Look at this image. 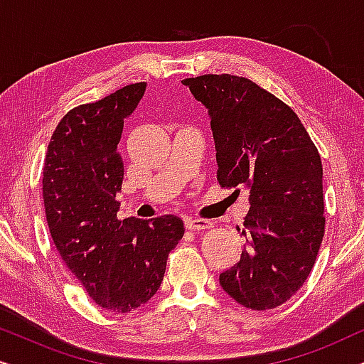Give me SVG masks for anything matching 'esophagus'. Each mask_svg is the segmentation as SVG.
Instances as JSON below:
<instances>
[{"instance_id":"esophagus-1","label":"esophagus","mask_w":364,"mask_h":364,"mask_svg":"<svg viewBox=\"0 0 364 364\" xmlns=\"http://www.w3.org/2000/svg\"><path fill=\"white\" fill-rule=\"evenodd\" d=\"M212 227V222L203 220V218H186V228L188 230H207Z\"/></svg>"}]
</instances>
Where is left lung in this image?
Returning a JSON list of instances; mask_svg holds the SVG:
<instances>
[{"mask_svg": "<svg viewBox=\"0 0 364 364\" xmlns=\"http://www.w3.org/2000/svg\"><path fill=\"white\" fill-rule=\"evenodd\" d=\"M208 111L217 181L250 192L240 260L218 280L250 310H272L300 290L325 233L323 167L291 107L250 79L203 74L182 81Z\"/></svg>", "mask_w": 364, "mask_h": 364, "instance_id": "left-lung-1", "label": "left lung"}]
</instances>
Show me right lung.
Instances as JSON below:
<instances>
[{
  "instance_id": "add662e5",
  "label": "right lung",
  "mask_w": 364,
  "mask_h": 364,
  "mask_svg": "<svg viewBox=\"0 0 364 364\" xmlns=\"http://www.w3.org/2000/svg\"><path fill=\"white\" fill-rule=\"evenodd\" d=\"M146 92L129 84L101 101L74 107L58 124L43 168V198L63 262L106 310L129 313L156 295L167 257L183 237L176 215L119 220L124 122Z\"/></svg>"
}]
</instances>
